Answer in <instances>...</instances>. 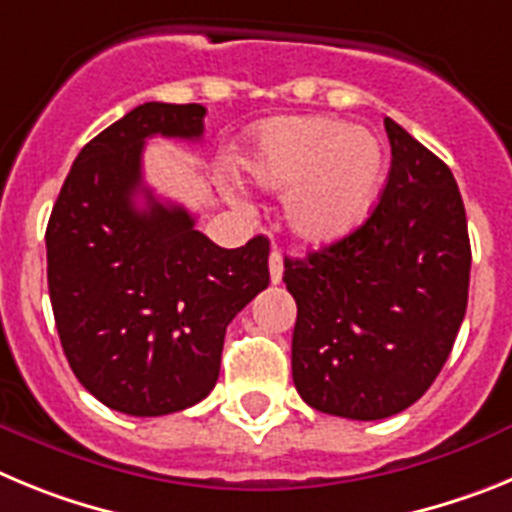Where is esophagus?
Returning <instances> with one entry per match:
<instances>
[{
	"label": "esophagus",
	"mask_w": 512,
	"mask_h": 512,
	"mask_svg": "<svg viewBox=\"0 0 512 512\" xmlns=\"http://www.w3.org/2000/svg\"><path fill=\"white\" fill-rule=\"evenodd\" d=\"M282 274H284V261H282V253L274 248L269 256V277H271V284H279L282 282Z\"/></svg>",
	"instance_id": "1"
}]
</instances>
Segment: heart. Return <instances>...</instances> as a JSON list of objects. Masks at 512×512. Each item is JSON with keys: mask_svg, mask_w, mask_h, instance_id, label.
Here are the masks:
<instances>
[{"mask_svg": "<svg viewBox=\"0 0 512 512\" xmlns=\"http://www.w3.org/2000/svg\"><path fill=\"white\" fill-rule=\"evenodd\" d=\"M259 187L287 194V223L302 241L328 243L364 223L384 174L379 140L325 117L266 125L243 156Z\"/></svg>", "mask_w": 512, "mask_h": 512, "instance_id": "b5f03b06", "label": "heart"}]
</instances>
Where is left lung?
<instances>
[{"instance_id":"obj_1","label":"left lung","mask_w":512,"mask_h":512,"mask_svg":"<svg viewBox=\"0 0 512 512\" xmlns=\"http://www.w3.org/2000/svg\"><path fill=\"white\" fill-rule=\"evenodd\" d=\"M392 166L366 223L284 259L292 379L320 413L382 420L425 395L467 312V212L451 169L384 117Z\"/></svg>"}]
</instances>
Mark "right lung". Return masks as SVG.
<instances>
[{
  "instance_id": "add662e5",
  "label": "right lung",
  "mask_w": 512,
  "mask_h": 512,
  "mask_svg": "<svg viewBox=\"0 0 512 512\" xmlns=\"http://www.w3.org/2000/svg\"><path fill=\"white\" fill-rule=\"evenodd\" d=\"M205 112L146 102L112 122L76 156L45 230L63 354L102 405L135 418L205 400L225 328L269 287L264 235L220 248L143 184L146 140H200Z\"/></svg>"
}]
</instances>
